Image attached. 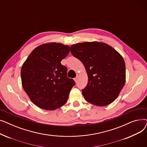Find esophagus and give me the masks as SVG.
<instances>
[{"label": "esophagus", "mask_w": 147, "mask_h": 147, "mask_svg": "<svg viewBox=\"0 0 147 147\" xmlns=\"http://www.w3.org/2000/svg\"><path fill=\"white\" fill-rule=\"evenodd\" d=\"M78 78H79V76L78 75V76H76V78H74V81H75L76 82H78Z\"/></svg>", "instance_id": "1"}]
</instances>
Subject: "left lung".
<instances>
[{
  "mask_svg": "<svg viewBox=\"0 0 147 147\" xmlns=\"http://www.w3.org/2000/svg\"><path fill=\"white\" fill-rule=\"evenodd\" d=\"M70 51L86 68L88 82L82 90L86 101L100 107L112 103L126 81V66L122 56L111 46L98 42L73 45Z\"/></svg>",
  "mask_w": 147,
  "mask_h": 147,
  "instance_id": "left-lung-1",
  "label": "left lung"
}]
</instances>
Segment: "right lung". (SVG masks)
Instances as JSON below:
<instances>
[{
	"mask_svg": "<svg viewBox=\"0 0 147 147\" xmlns=\"http://www.w3.org/2000/svg\"><path fill=\"white\" fill-rule=\"evenodd\" d=\"M69 52L67 45L45 43L31 52L23 64L22 86L31 101L40 109L54 110L67 102L75 82L67 78V68L61 61Z\"/></svg>",
	"mask_w": 147,
	"mask_h": 147,
	"instance_id": "1",
	"label": "right lung"
}]
</instances>
